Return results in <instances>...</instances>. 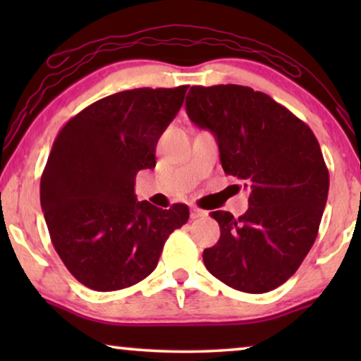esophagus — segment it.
I'll return each mask as SVG.
<instances>
[{"label": "esophagus", "mask_w": 361, "mask_h": 361, "mask_svg": "<svg viewBox=\"0 0 361 361\" xmlns=\"http://www.w3.org/2000/svg\"><path fill=\"white\" fill-rule=\"evenodd\" d=\"M200 216H205V212L197 209V207H192V209H190V219L195 220V219H200Z\"/></svg>", "instance_id": "34e87169"}]
</instances>
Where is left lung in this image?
I'll list each match as a JSON object with an SVG mask.
<instances>
[{
  "mask_svg": "<svg viewBox=\"0 0 361 361\" xmlns=\"http://www.w3.org/2000/svg\"><path fill=\"white\" fill-rule=\"evenodd\" d=\"M187 115L215 135L225 174L248 190V210H216L220 240L207 269L236 290L284 284L312 248L329 195V171L310 128L263 92L243 85L190 87Z\"/></svg>",
  "mask_w": 361,
  "mask_h": 361,
  "instance_id": "8db88e82",
  "label": "left lung"
}]
</instances>
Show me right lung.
I'll use <instances>...</instances> for the list:
<instances>
[{"mask_svg":"<svg viewBox=\"0 0 361 361\" xmlns=\"http://www.w3.org/2000/svg\"><path fill=\"white\" fill-rule=\"evenodd\" d=\"M187 85L135 88L105 97L71 118L41 177V207L62 263L100 293L130 288L156 269L166 240L189 220L137 202V171L156 166V145L179 113Z\"/></svg>","mask_w":361,"mask_h":361,"instance_id":"1","label":"right lung"}]
</instances>
